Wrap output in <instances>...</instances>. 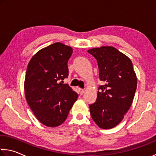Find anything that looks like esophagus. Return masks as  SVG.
<instances>
[{"label":"esophagus","mask_w":156,"mask_h":156,"mask_svg":"<svg viewBox=\"0 0 156 156\" xmlns=\"http://www.w3.org/2000/svg\"><path fill=\"white\" fill-rule=\"evenodd\" d=\"M78 92H79V94H80V95H82L83 94H84L85 93V90H83V89H81V88H78Z\"/></svg>","instance_id":"34e87169"}]
</instances>
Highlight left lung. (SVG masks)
Listing matches in <instances>:
<instances>
[{
    "label": "left lung",
    "mask_w": 156,
    "mask_h": 156,
    "mask_svg": "<svg viewBox=\"0 0 156 156\" xmlns=\"http://www.w3.org/2000/svg\"><path fill=\"white\" fill-rule=\"evenodd\" d=\"M97 61L99 79L94 103L90 105L91 118L98 127L110 129L122 122L132 105L137 79L130 58L115 47L105 46L89 49Z\"/></svg>",
    "instance_id": "left-lung-1"
}]
</instances>
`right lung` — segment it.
<instances>
[{"label": "right lung", "mask_w": 156, "mask_h": 156, "mask_svg": "<svg viewBox=\"0 0 156 156\" xmlns=\"http://www.w3.org/2000/svg\"><path fill=\"white\" fill-rule=\"evenodd\" d=\"M73 48L54 43L34 54L24 82L25 96L34 116L48 127L61 125L78 98V94L63 80L68 77V60Z\"/></svg>", "instance_id": "1"}]
</instances>
